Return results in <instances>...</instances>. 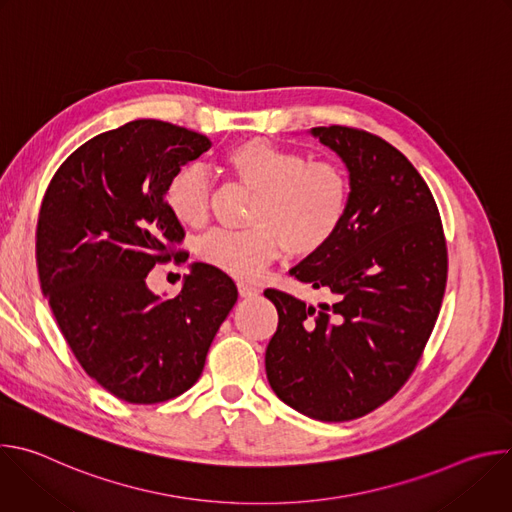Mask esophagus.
<instances>
[{"label":"esophagus","mask_w":512,"mask_h":512,"mask_svg":"<svg viewBox=\"0 0 512 512\" xmlns=\"http://www.w3.org/2000/svg\"><path fill=\"white\" fill-rule=\"evenodd\" d=\"M237 287H239V294H241V298H255V296H259V285H255V283H249V281H239L237 283Z\"/></svg>","instance_id":"obj_1"}]
</instances>
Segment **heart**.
Returning a JSON list of instances; mask_svg holds the SVG:
<instances>
[{"label": "heart", "instance_id": "1", "mask_svg": "<svg viewBox=\"0 0 512 512\" xmlns=\"http://www.w3.org/2000/svg\"><path fill=\"white\" fill-rule=\"evenodd\" d=\"M225 168L255 190L249 229H214L198 241V257L239 279H255L279 257L324 249L340 231L350 180L332 160H316L267 139L239 141L223 154ZM166 202L186 227H202L210 214V182L200 164L182 166L166 186Z\"/></svg>", "mask_w": 512, "mask_h": 512}]
</instances>
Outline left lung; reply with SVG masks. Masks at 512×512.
Returning <instances> with one entry per match:
<instances>
[{
	"instance_id": "left-lung-1",
	"label": "left lung",
	"mask_w": 512,
	"mask_h": 512,
	"mask_svg": "<svg viewBox=\"0 0 512 512\" xmlns=\"http://www.w3.org/2000/svg\"><path fill=\"white\" fill-rule=\"evenodd\" d=\"M312 135L346 164L350 204L336 237L289 271L330 300L314 308L265 289L279 316L265 371L289 407L350 421L415 371L442 308L448 247L431 190L391 143L344 125Z\"/></svg>"
}]
</instances>
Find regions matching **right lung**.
Instances as JSON below:
<instances>
[{"mask_svg": "<svg viewBox=\"0 0 512 512\" xmlns=\"http://www.w3.org/2000/svg\"><path fill=\"white\" fill-rule=\"evenodd\" d=\"M210 148L206 135L156 119L129 121L72 152L44 194L36 227L42 294L85 373L135 405L188 391L237 302L235 281L194 263L180 294L160 300L145 277L184 229L166 186Z\"/></svg>", "mask_w": 512, "mask_h": 512, "instance_id": "obj_1", "label": "right lung"}]
</instances>
